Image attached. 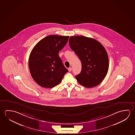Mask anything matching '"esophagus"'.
<instances>
[{
  "label": "esophagus",
  "instance_id": "obj_1",
  "mask_svg": "<svg viewBox=\"0 0 135 135\" xmlns=\"http://www.w3.org/2000/svg\"><path fill=\"white\" fill-rule=\"evenodd\" d=\"M68 71H70V72L72 71V68H71V67H70V68H69Z\"/></svg>",
  "mask_w": 135,
  "mask_h": 135
}]
</instances>
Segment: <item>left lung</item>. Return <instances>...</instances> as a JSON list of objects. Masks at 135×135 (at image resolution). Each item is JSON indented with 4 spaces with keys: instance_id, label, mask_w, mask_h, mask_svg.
Wrapping results in <instances>:
<instances>
[{
    "instance_id": "obj_1",
    "label": "left lung",
    "mask_w": 135,
    "mask_h": 135,
    "mask_svg": "<svg viewBox=\"0 0 135 135\" xmlns=\"http://www.w3.org/2000/svg\"><path fill=\"white\" fill-rule=\"evenodd\" d=\"M69 45L81 62V71L75 76L78 82L88 88L99 85L108 71V56L104 46L97 40L83 36H71Z\"/></svg>"
}]
</instances>
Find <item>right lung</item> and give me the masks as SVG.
Returning <instances> with one entry per match:
<instances>
[{
  "label": "right lung",
  "instance_id": "add662e5",
  "mask_svg": "<svg viewBox=\"0 0 135 135\" xmlns=\"http://www.w3.org/2000/svg\"><path fill=\"white\" fill-rule=\"evenodd\" d=\"M69 36L51 35L40 40L32 49L29 67L34 81L43 88H52L59 84L68 71L58 55Z\"/></svg>",
  "mask_w": 135,
  "mask_h": 135
}]
</instances>
